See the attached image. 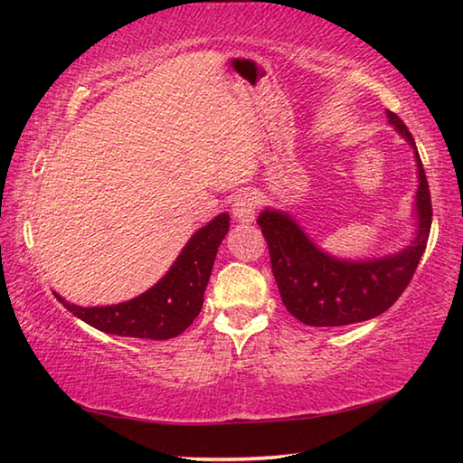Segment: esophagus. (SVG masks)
Returning a JSON list of instances; mask_svg holds the SVG:
<instances>
[{
    "mask_svg": "<svg viewBox=\"0 0 463 463\" xmlns=\"http://www.w3.org/2000/svg\"><path fill=\"white\" fill-rule=\"evenodd\" d=\"M257 206H260V198L255 192H242L234 198L232 203V214L241 222H253Z\"/></svg>",
    "mask_w": 463,
    "mask_h": 463,
    "instance_id": "esophagus-1",
    "label": "esophagus"
}]
</instances>
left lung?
Listing matches in <instances>:
<instances>
[{
    "label": "left lung",
    "instance_id": "1",
    "mask_svg": "<svg viewBox=\"0 0 463 463\" xmlns=\"http://www.w3.org/2000/svg\"><path fill=\"white\" fill-rule=\"evenodd\" d=\"M386 114L392 127L409 140L417 155L419 232L411 247L375 261H339L310 242L288 214L263 210L257 218L268 241L281 302L304 325L343 326L380 317L402 296L425 253L433 218L427 175L406 124L390 109Z\"/></svg>",
    "mask_w": 463,
    "mask_h": 463
}]
</instances>
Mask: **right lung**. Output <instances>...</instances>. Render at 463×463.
Returning a JSON list of instances; mask_svg holds the SVG:
<instances>
[{
  "label": "right lung",
  "mask_w": 463,
  "mask_h": 463,
  "mask_svg": "<svg viewBox=\"0 0 463 463\" xmlns=\"http://www.w3.org/2000/svg\"><path fill=\"white\" fill-rule=\"evenodd\" d=\"M226 232L229 216H216L194 234L167 276L135 300L116 307L81 308L65 302L59 294L54 296L77 318L104 333L156 341L171 339L184 333L200 315L216 250Z\"/></svg>",
  "instance_id": "right-lung-1"
}]
</instances>
